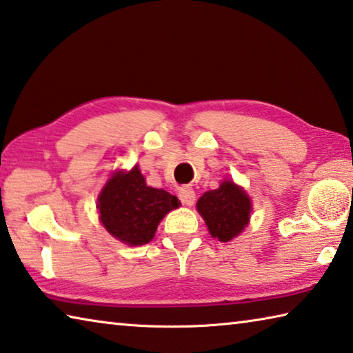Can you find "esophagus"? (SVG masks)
Returning a JSON list of instances; mask_svg holds the SVG:
<instances>
[{
    "label": "esophagus",
    "instance_id": "esophagus-1",
    "mask_svg": "<svg viewBox=\"0 0 353 353\" xmlns=\"http://www.w3.org/2000/svg\"><path fill=\"white\" fill-rule=\"evenodd\" d=\"M179 199L185 203V205H193L196 201V193L191 187H182L179 190Z\"/></svg>",
    "mask_w": 353,
    "mask_h": 353
}]
</instances>
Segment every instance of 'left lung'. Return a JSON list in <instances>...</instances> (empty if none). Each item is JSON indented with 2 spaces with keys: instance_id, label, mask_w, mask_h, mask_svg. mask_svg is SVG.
Returning <instances> with one entry per match:
<instances>
[{
  "instance_id": "obj_1",
  "label": "left lung",
  "mask_w": 353,
  "mask_h": 353,
  "mask_svg": "<svg viewBox=\"0 0 353 353\" xmlns=\"http://www.w3.org/2000/svg\"><path fill=\"white\" fill-rule=\"evenodd\" d=\"M197 211L203 217L211 236L221 242H228L247 227L252 202L238 185L223 181L219 188L207 191L199 199Z\"/></svg>"
}]
</instances>
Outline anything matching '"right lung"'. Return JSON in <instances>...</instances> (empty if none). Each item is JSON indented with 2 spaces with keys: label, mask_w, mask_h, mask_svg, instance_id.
Here are the masks:
<instances>
[{
  "label": "right lung",
  "mask_w": 353,
  "mask_h": 353,
  "mask_svg": "<svg viewBox=\"0 0 353 353\" xmlns=\"http://www.w3.org/2000/svg\"><path fill=\"white\" fill-rule=\"evenodd\" d=\"M179 207L176 196L146 187L139 166L119 171L99 196L100 221L114 238L128 245H143L154 238L159 222Z\"/></svg>",
  "instance_id": "right-lung-1"
}]
</instances>
